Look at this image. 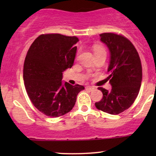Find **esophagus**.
Listing matches in <instances>:
<instances>
[{"label":"esophagus","mask_w":156,"mask_h":156,"mask_svg":"<svg viewBox=\"0 0 156 156\" xmlns=\"http://www.w3.org/2000/svg\"><path fill=\"white\" fill-rule=\"evenodd\" d=\"M86 89H87V90H89V91H92L93 89H94V87H86Z\"/></svg>","instance_id":"1"}]
</instances>
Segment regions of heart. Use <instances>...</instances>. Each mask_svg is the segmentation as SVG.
<instances>
[{"mask_svg": "<svg viewBox=\"0 0 156 156\" xmlns=\"http://www.w3.org/2000/svg\"><path fill=\"white\" fill-rule=\"evenodd\" d=\"M94 55L98 54V53H105L104 48L100 47V46H96V47H94Z\"/></svg>", "mask_w": 156, "mask_h": 156, "instance_id": "obj_1", "label": "heart"}]
</instances>
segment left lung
<instances>
[{"instance_id":"8db88e82","label":"left lung","mask_w":156,"mask_h":156,"mask_svg":"<svg viewBox=\"0 0 156 156\" xmlns=\"http://www.w3.org/2000/svg\"><path fill=\"white\" fill-rule=\"evenodd\" d=\"M100 37L110 52L106 80L112 87L111 91L98 87L103 92V98L95 103V106L117 115L129 108L139 94L142 79L141 60L133 44L123 36L103 33Z\"/></svg>"}]
</instances>
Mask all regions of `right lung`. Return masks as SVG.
<instances>
[{
    "mask_svg": "<svg viewBox=\"0 0 156 156\" xmlns=\"http://www.w3.org/2000/svg\"><path fill=\"white\" fill-rule=\"evenodd\" d=\"M78 42L76 37L42 34L28 51L23 80L32 103L48 117H58L72 110L83 86L62 81V73L73 67Z\"/></svg>",
    "mask_w": 156,
    "mask_h": 156,
    "instance_id": "obj_1",
    "label": "right lung"
}]
</instances>
